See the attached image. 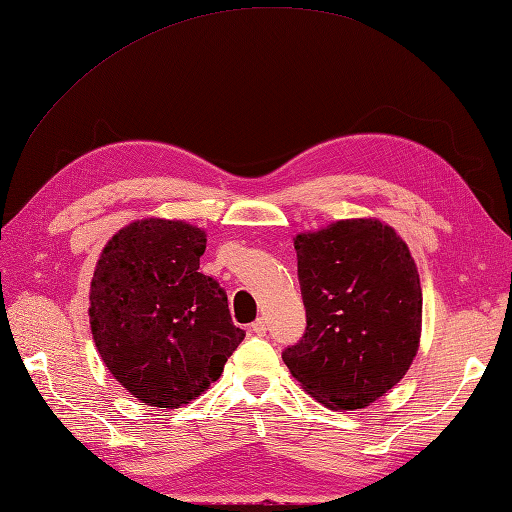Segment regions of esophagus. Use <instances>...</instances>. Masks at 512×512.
Here are the masks:
<instances>
[{
    "label": "esophagus",
    "mask_w": 512,
    "mask_h": 512,
    "mask_svg": "<svg viewBox=\"0 0 512 512\" xmlns=\"http://www.w3.org/2000/svg\"><path fill=\"white\" fill-rule=\"evenodd\" d=\"M252 333L258 337H263L267 333V322L263 320V317H258V320L252 324Z\"/></svg>",
    "instance_id": "obj_1"
}]
</instances>
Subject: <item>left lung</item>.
I'll return each instance as SVG.
<instances>
[{"label":"left lung","instance_id":"obj_1","mask_svg":"<svg viewBox=\"0 0 512 512\" xmlns=\"http://www.w3.org/2000/svg\"><path fill=\"white\" fill-rule=\"evenodd\" d=\"M306 328L282 359L333 410H361L410 370L423 291L410 249L390 225L346 219L295 236Z\"/></svg>","mask_w":512,"mask_h":512}]
</instances>
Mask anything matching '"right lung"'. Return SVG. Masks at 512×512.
<instances>
[{
  "instance_id": "obj_1",
  "label": "right lung",
  "mask_w": 512,
  "mask_h": 512,
  "mask_svg": "<svg viewBox=\"0 0 512 512\" xmlns=\"http://www.w3.org/2000/svg\"><path fill=\"white\" fill-rule=\"evenodd\" d=\"M206 234L184 221H135L102 249L89 324L102 361L135 399L175 407L195 399L243 342L227 295L203 276Z\"/></svg>"
}]
</instances>
